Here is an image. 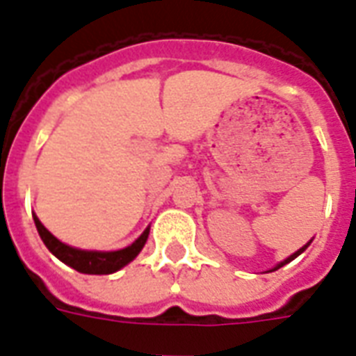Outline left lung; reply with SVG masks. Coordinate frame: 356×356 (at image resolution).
Listing matches in <instances>:
<instances>
[{
  "instance_id": "obj_1",
  "label": "left lung",
  "mask_w": 356,
  "mask_h": 356,
  "mask_svg": "<svg viewBox=\"0 0 356 356\" xmlns=\"http://www.w3.org/2000/svg\"><path fill=\"white\" fill-rule=\"evenodd\" d=\"M305 249H307V245H305V247H302V249L297 250V252H293V254H291L290 258H286V260H284V261H280V264H278V266L275 267V269H280V267H282V266H286V264H288V261H291V260H293V258H297V256L301 254V252H302V250H305Z\"/></svg>"
}]
</instances>
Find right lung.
Masks as SVG:
<instances>
[{
    "label": "right lung",
    "mask_w": 356,
    "mask_h": 356,
    "mask_svg": "<svg viewBox=\"0 0 356 356\" xmlns=\"http://www.w3.org/2000/svg\"><path fill=\"white\" fill-rule=\"evenodd\" d=\"M33 219H35L38 234H40V238H42L44 245L49 249V252H54L60 261H65L66 266L74 267V269L79 273H87V275H109V273L118 271L120 267L129 264L135 256L139 254L140 249L147 243L148 232H150L147 228V230L140 234L139 238L135 239L134 243L129 245V247H126V249L113 250V252H98V250L74 249V247H68V245L60 243L59 239L55 238V236H51V234L44 228V225L38 221L37 216H33Z\"/></svg>",
    "instance_id": "1"
}]
</instances>
